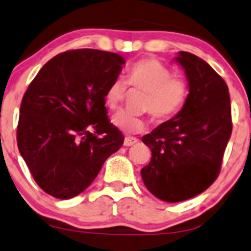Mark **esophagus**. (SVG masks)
Returning a JSON list of instances; mask_svg holds the SVG:
<instances>
[{
  "mask_svg": "<svg viewBox=\"0 0 251 251\" xmlns=\"http://www.w3.org/2000/svg\"><path fill=\"white\" fill-rule=\"evenodd\" d=\"M138 140L136 137H125V140H124V146H126V147H130V146H133L135 143H137Z\"/></svg>",
  "mask_w": 251,
  "mask_h": 251,
  "instance_id": "1",
  "label": "esophagus"
}]
</instances>
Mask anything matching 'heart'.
<instances>
[{
	"label": "heart",
	"mask_w": 251,
	"mask_h": 251,
	"mask_svg": "<svg viewBox=\"0 0 251 251\" xmlns=\"http://www.w3.org/2000/svg\"><path fill=\"white\" fill-rule=\"evenodd\" d=\"M126 83L146 92L142 108L151 111L158 120H168L181 110L186 100L187 83L184 78L173 76L172 70L155 58H143L128 70L126 82L116 78L105 92V105L116 110L126 97ZM113 124L126 133H140L146 130V121L127 111L113 118Z\"/></svg>",
	"instance_id": "1"
}]
</instances>
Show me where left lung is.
<instances>
[{"label":"left lung","mask_w":251,"mask_h":251,"mask_svg":"<svg viewBox=\"0 0 251 251\" xmlns=\"http://www.w3.org/2000/svg\"><path fill=\"white\" fill-rule=\"evenodd\" d=\"M189 94L181 110L142 137L152 151L141 176L159 200L180 202L205 191L217 179L232 135L229 92L202 58L180 51Z\"/></svg>","instance_id":"1"}]
</instances>
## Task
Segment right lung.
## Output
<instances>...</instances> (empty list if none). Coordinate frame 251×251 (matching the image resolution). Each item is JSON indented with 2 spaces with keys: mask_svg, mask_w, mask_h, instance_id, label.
Returning <instances> with one entry per match:
<instances>
[{
  "mask_svg": "<svg viewBox=\"0 0 251 251\" xmlns=\"http://www.w3.org/2000/svg\"><path fill=\"white\" fill-rule=\"evenodd\" d=\"M124 64L120 55L108 51H65L29 84L17 143L31 176L49 195L67 200L81 194L123 146V133L106 116L104 97Z\"/></svg>",
  "mask_w": 251,
  "mask_h": 251,
  "instance_id": "1",
  "label": "right lung"
}]
</instances>
